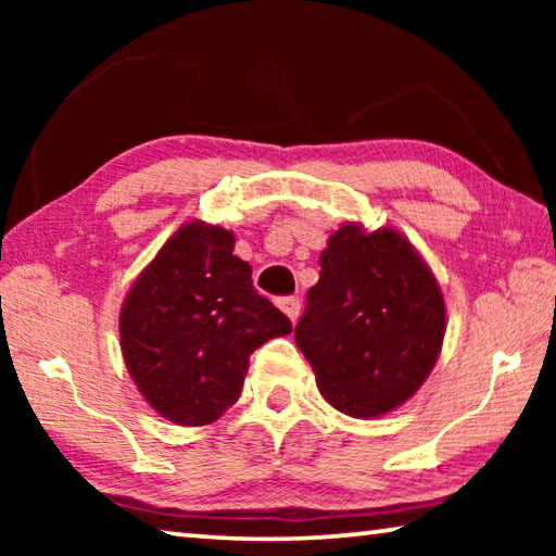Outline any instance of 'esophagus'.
<instances>
[{"instance_id": "1", "label": "esophagus", "mask_w": 556, "mask_h": 556, "mask_svg": "<svg viewBox=\"0 0 556 556\" xmlns=\"http://www.w3.org/2000/svg\"><path fill=\"white\" fill-rule=\"evenodd\" d=\"M279 308L291 318V324H294L299 318V312H301V301H299V296H285V299H279Z\"/></svg>"}]
</instances>
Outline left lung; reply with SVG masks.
<instances>
[{
  "instance_id": "obj_1",
  "label": "left lung",
  "mask_w": 556,
  "mask_h": 556,
  "mask_svg": "<svg viewBox=\"0 0 556 556\" xmlns=\"http://www.w3.org/2000/svg\"><path fill=\"white\" fill-rule=\"evenodd\" d=\"M296 345L336 409L380 417L421 388L444 341L434 275L400 232L343 225L321 252Z\"/></svg>"
}]
</instances>
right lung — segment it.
Segmentation results:
<instances>
[{
    "instance_id": "obj_1",
    "label": "right lung",
    "mask_w": 556,
    "mask_h": 556,
    "mask_svg": "<svg viewBox=\"0 0 556 556\" xmlns=\"http://www.w3.org/2000/svg\"><path fill=\"white\" fill-rule=\"evenodd\" d=\"M232 232L184 225L135 281L119 314L122 355L147 402L184 427L240 397L250 355L291 321L252 287Z\"/></svg>"
}]
</instances>
